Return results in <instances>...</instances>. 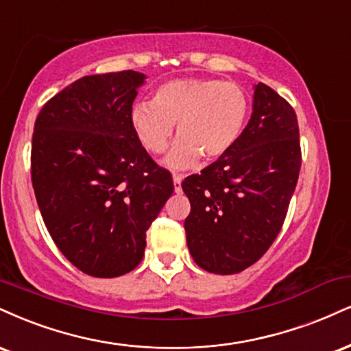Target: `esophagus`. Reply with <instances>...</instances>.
<instances>
[{
    "mask_svg": "<svg viewBox=\"0 0 351 351\" xmlns=\"http://www.w3.org/2000/svg\"><path fill=\"white\" fill-rule=\"evenodd\" d=\"M181 181H183V176L181 175H173V186H175V191H181Z\"/></svg>",
    "mask_w": 351,
    "mask_h": 351,
    "instance_id": "esophagus-1",
    "label": "esophagus"
}]
</instances>
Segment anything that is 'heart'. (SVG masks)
Segmentation results:
<instances>
[{"instance_id": "1", "label": "heart", "mask_w": 351, "mask_h": 351, "mask_svg": "<svg viewBox=\"0 0 351 351\" xmlns=\"http://www.w3.org/2000/svg\"><path fill=\"white\" fill-rule=\"evenodd\" d=\"M250 96L237 83L219 78H176L160 84L152 101L130 109V125L149 154L170 145L176 124L178 141L165 158L173 170L222 158L237 145L250 117Z\"/></svg>"}]
</instances>
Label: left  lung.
I'll return each mask as SVG.
<instances>
[{
    "mask_svg": "<svg viewBox=\"0 0 351 351\" xmlns=\"http://www.w3.org/2000/svg\"><path fill=\"white\" fill-rule=\"evenodd\" d=\"M301 160L296 112L258 83L237 145L181 183L191 202L186 243L202 269L235 274L267 253L288 214Z\"/></svg>",
    "mask_w": 351,
    "mask_h": 351,
    "instance_id": "8db88e82",
    "label": "left lung"
}]
</instances>
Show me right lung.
Masks as SVG:
<instances>
[{
	"instance_id": "right-lung-1",
	"label": "right lung",
	"mask_w": 351,
	"mask_h": 351,
	"mask_svg": "<svg viewBox=\"0 0 351 351\" xmlns=\"http://www.w3.org/2000/svg\"><path fill=\"white\" fill-rule=\"evenodd\" d=\"M143 80L134 70L80 78L44 104L34 125L31 178L42 219L65 258L95 278L141 263L147 230L175 189L130 125Z\"/></svg>"
}]
</instances>
